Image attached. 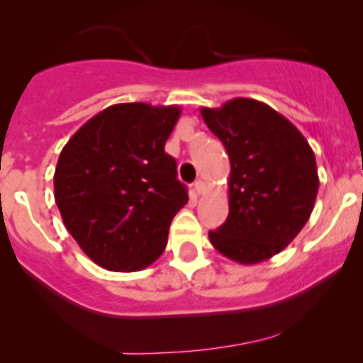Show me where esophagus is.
I'll return each instance as SVG.
<instances>
[{"instance_id":"esophagus-1","label":"esophagus","mask_w":363,"mask_h":363,"mask_svg":"<svg viewBox=\"0 0 363 363\" xmlns=\"http://www.w3.org/2000/svg\"><path fill=\"white\" fill-rule=\"evenodd\" d=\"M194 193L198 196H201L203 193H205V182H203V181L194 182Z\"/></svg>"}]
</instances>
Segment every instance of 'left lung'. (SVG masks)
Listing matches in <instances>:
<instances>
[{"mask_svg": "<svg viewBox=\"0 0 363 363\" xmlns=\"http://www.w3.org/2000/svg\"><path fill=\"white\" fill-rule=\"evenodd\" d=\"M201 116L230 158L228 216L208 232L210 242L240 264L269 259L297 237L314 210V152L289 119L254 99L201 107Z\"/></svg>", "mask_w": 363, "mask_h": 363, "instance_id": "obj_1", "label": "left lung"}]
</instances>
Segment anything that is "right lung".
<instances>
[{
  "instance_id": "1",
  "label": "right lung",
  "mask_w": 363,
  "mask_h": 363,
  "mask_svg": "<svg viewBox=\"0 0 363 363\" xmlns=\"http://www.w3.org/2000/svg\"><path fill=\"white\" fill-rule=\"evenodd\" d=\"M181 107L116 104L86 121L62 148L54 198L82 251L109 272H140L167 245L187 203L165 153Z\"/></svg>"
}]
</instances>
